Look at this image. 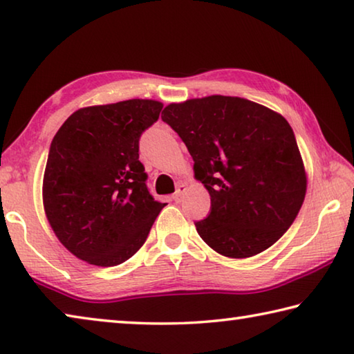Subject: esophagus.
Here are the masks:
<instances>
[{"mask_svg": "<svg viewBox=\"0 0 354 354\" xmlns=\"http://www.w3.org/2000/svg\"><path fill=\"white\" fill-rule=\"evenodd\" d=\"M184 192H185V184H184V183H179L178 187H176V192H175V194H173V196H171L173 201H176V203L181 201Z\"/></svg>", "mask_w": 354, "mask_h": 354, "instance_id": "1", "label": "esophagus"}]
</instances>
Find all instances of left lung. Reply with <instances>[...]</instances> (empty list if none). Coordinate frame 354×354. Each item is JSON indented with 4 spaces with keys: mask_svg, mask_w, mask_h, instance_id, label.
Segmentation results:
<instances>
[{
    "mask_svg": "<svg viewBox=\"0 0 354 354\" xmlns=\"http://www.w3.org/2000/svg\"><path fill=\"white\" fill-rule=\"evenodd\" d=\"M162 120L185 143L195 178L211 195V212L195 221L203 241L234 259L270 248L306 195V171L287 120L223 95L171 103Z\"/></svg>",
    "mask_w": 354,
    "mask_h": 354,
    "instance_id": "obj_1",
    "label": "left lung"
}]
</instances>
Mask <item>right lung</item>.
Returning <instances> with one entry per match:
<instances>
[{
    "mask_svg": "<svg viewBox=\"0 0 354 354\" xmlns=\"http://www.w3.org/2000/svg\"><path fill=\"white\" fill-rule=\"evenodd\" d=\"M162 103L127 100L77 109L51 142L44 175L46 218L65 248L113 267L145 243L165 203L147 187L139 139Z\"/></svg>",
    "mask_w": 354,
    "mask_h": 354,
    "instance_id": "1",
    "label": "right lung"
}]
</instances>
